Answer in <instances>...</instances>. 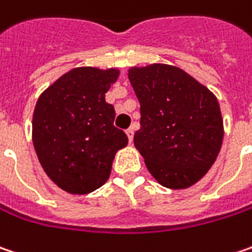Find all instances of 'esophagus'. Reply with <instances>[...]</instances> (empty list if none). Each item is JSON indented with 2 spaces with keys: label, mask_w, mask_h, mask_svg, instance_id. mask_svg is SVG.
<instances>
[{
  "label": "esophagus",
  "mask_w": 252,
  "mask_h": 252,
  "mask_svg": "<svg viewBox=\"0 0 252 252\" xmlns=\"http://www.w3.org/2000/svg\"><path fill=\"white\" fill-rule=\"evenodd\" d=\"M133 133H134V129L130 126V127L126 130V134H127V137H129V142H132L133 140Z\"/></svg>",
  "instance_id": "34e87169"
}]
</instances>
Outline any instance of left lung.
Here are the masks:
<instances>
[{
	"mask_svg": "<svg viewBox=\"0 0 252 252\" xmlns=\"http://www.w3.org/2000/svg\"><path fill=\"white\" fill-rule=\"evenodd\" d=\"M129 81L140 103L134 146L158 184L189 189L220 153L224 125L216 94L177 66H132Z\"/></svg>",
	"mask_w": 252,
	"mask_h": 252,
	"instance_id": "8db88e82",
	"label": "left lung"
}]
</instances>
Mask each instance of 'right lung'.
I'll list each match as a JSON object with an SVG mask.
<instances>
[{"instance_id":"1","label":"right lung","mask_w":252,"mask_h":252,"mask_svg":"<svg viewBox=\"0 0 252 252\" xmlns=\"http://www.w3.org/2000/svg\"><path fill=\"white\" fill-rule=\"evenodd\" d=\"M119 69L73 68L41 94L32 116V142L46 176L69 194L92 193L107 182L127 136L113 126L105 100Z\"/></svg>"}]
</instances>
